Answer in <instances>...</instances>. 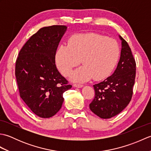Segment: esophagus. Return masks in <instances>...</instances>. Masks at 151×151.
Listing matches in <instances>:
<instances>
[{
    "mask_svg": "<svg viewBox=\"0 0 151 151\" xmlns=\"http://www.w3.org/2000/svg\"><path fill=\"white\" fill-rule=\"evenodd\" d=\"M73 87L81 88L83 87V85H82V84H73Z\"/></svg>",
    "mask_w": 151,
    "mask_h": 151,
    "instance_id": "34e87169",
    "label": "esophagus"
}]
</instances>
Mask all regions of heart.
<instances>
[{
    "label": "heart",
    "instance_id": "b5f03b06",
    "mask_svg": "<svg viewBox=\"0 0 151 151\" xmlns=\"http://www.w3.org/2000/svg\"><path fill=\"white\" fill-rule=\"evenodd\" d=\"M120 56V49L115 40L96 33L73 35L67 45H61L56 55V64L65 76L71 74L80 63V67L71 75L75 82H84L93 78L102 81L110 75Z\"/></svg>",
    "mask_w": 151,
    "mask_h": 151
}]
</instances>
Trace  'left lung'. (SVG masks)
Instances as JSON below:
<instances>
[{
  "mask_svg": "<svg viewBox=\"0 0 151 151\" xmlns=\"http://www.w3.org/2000/svg\"><path fill=\"white\" fill-rule=\"evenodd\" d=\"M121 56L112 75L93 85L95 95L89 108L102 119H110L123 111L133 94L136 77V62L129 44L121 36Z\"/></svg>",
  "mask_w": 151,
  "mask_h": 151,
  "instance_id": "8db88e82",
  "label": "left lung"
}]
</instances>
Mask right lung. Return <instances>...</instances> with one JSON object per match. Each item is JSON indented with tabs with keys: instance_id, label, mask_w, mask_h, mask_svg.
Segmentation results:
<instances>
[{
	"instance_id": "add662e5",
	"label": "right lung",
	"mask_w": 151,
	"mask_h": 151,
	"mask_svg": "<svg viewBox=\"0 0 151 151\" xmlns=\"http://www.w3.org/2000/svg\"><path fill=\"white\" fill-rule=\"evenodd\" d=\"M67 27L41 28L22 47L15 63L21 98L42 118L54 116L62 108L63 93L72 87L58 70L55 55Z\"/></svg>"
}]
</instances>
